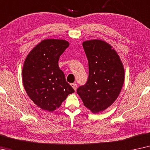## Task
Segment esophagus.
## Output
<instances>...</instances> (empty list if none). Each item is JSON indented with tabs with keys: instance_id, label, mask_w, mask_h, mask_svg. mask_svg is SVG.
<instances>
[{
	"instance_id": "obj_1",
	"label": "esophagus",
	"mask_w": 150,
	"mask_h": 150,
	"mask_svg": "<svg viewBox=\"0 0 150 150\" xmlns=\"http://www.w3.org/2000/svg\"><path fill=\"white\" fill-rule=\"evenodd\" d=\"M71 86L73 88V89L75 90V91H76V89H77V83H71Z\"/></svg>"
}]
</instances>
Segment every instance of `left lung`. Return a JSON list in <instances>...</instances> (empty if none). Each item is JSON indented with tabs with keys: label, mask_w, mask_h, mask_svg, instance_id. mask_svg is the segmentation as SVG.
I'll return each mask as SVG.
<instances>
[{
	"label": "left lung",
	"mask_w": 150,
	"mask_h": 150,
	"mask_svg": "<svg viewBox=\"0 0 150 150\" xmlns=\"http://www.w3.org/2000/svg\"><path fill=\"white\" fill-rule=\"evenodd\" d=\"M88 61V78L77 93L92 112L103 111L117 99L124 82V68L109 44L101 40L83 42Z\"/></svg>",
	"instance_id": "8db88e82"
}]
</instances>
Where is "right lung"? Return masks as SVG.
Masks as SVG:
<instances>
[{
    "label": "right lung",
    "instance_id": "add662e5",
    "mask_svg": "<svg viewBox=\"0 0 150 150\" xmlns=\"http://www.w3.org/2000/svg\"><path fill=\"white\" fill-rule=\"evenodd\" d=\"M69 46L64 40H44L30 51L24 62V87L30 99L44 110L58 108L75 92L58 66L59 57Z\"/></svg>",
    "mask_w": 150,
    "mask_h": 150
}]
</instances>
